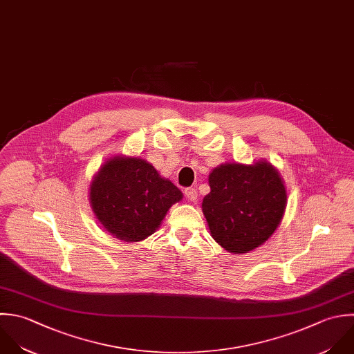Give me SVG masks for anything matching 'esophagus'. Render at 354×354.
<instances>
[{
  "instance_id": "34e87169",
  "label": "esophagus",
  "mask_w": 354,
  "mask_h": 354,
  "mask_svg": "<svg viewBox=\"0 0 354 354\" xmlns=\"http://www.w3.org/2000/svg\"><path fill=\"white\" fill-rule=\"evenodd\" d=\"M185 196H186V200L190 201V203H194L197 200V190L193 189V187H187L185 190Z\"/></svg>"
}]
</instances>
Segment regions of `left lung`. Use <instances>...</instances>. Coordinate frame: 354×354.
Here are the masks:
<instances>
[{
	"label": "left lung",
	"mask_w": 354,
	"mask_h": 354,
	"mask_svg": "<svg viewBox=\"0 0 354 354\" xmlns=\"http://www.w3.org/2000/svg\"><path fill=\"white\" fill-rule=\"evenodd\" d=\"M208 182L211 192L203 200V212L214 240L226 251H252L279 227L287 193L269 162L222 164Z\"/></svg>",
	"instance_id": "8db88e82"
}]
</instances>
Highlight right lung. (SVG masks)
Returning a JSON list of instances; mask_svg holds the SVG:
<instances>
[{
  "label": "right lung",
  "mask_w": 354,
  "mask_h": 354,
  "mask_svg": "<svg viewBox=\"0 0 354 354\" xmlns=\"http://www.w3.org/2000/svg\"><path fill=\"white\" fill-rule=\"evenodd\" d=\"M182 192L139 157L109 160L91 185L92 209L103 227L124 241H140L156 232Z\"/></svg>",
  "instance_id": "add662e5"
}]
</instances>
